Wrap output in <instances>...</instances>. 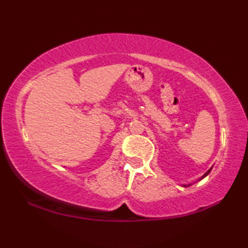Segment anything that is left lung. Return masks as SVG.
Here are the masks:
<instances>
[{
	"label": "left lung",
	"mask_w": 248,
	"mask_h": 248,
	"mask_svg": "<svg viewBox=\"0 0 248 248\" xmlns=\"http://www.w3.org/2000/svg\"><path fill=\"white\" fill-rule=\"evenodd\" d=\"M210 170H211V169H210V170H208V171H207V173H205V174H204V175H203V176H202V177H201V178H200V179H202V178H203V177H205V176H207V175H208V174H209V173H210ZM184 186H185V187H187V186H190V185H184Z\"/></svg>",
	"instance_id": "8db88e82"
}]
</instances>
